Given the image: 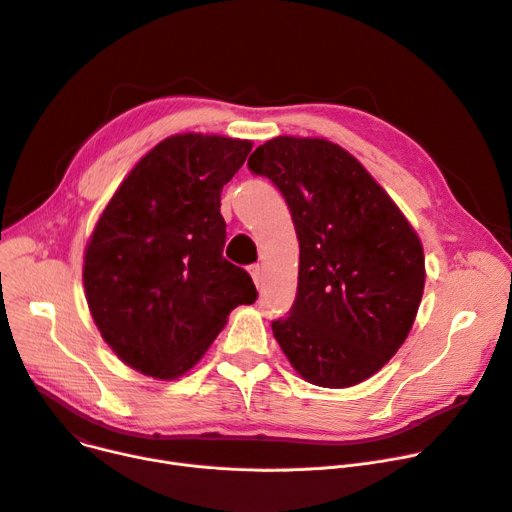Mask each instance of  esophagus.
I'll list each match as a JSON object with an SVG mask.
<instances>
[{
    "mask_svg": "<svg viewBox=\"0 0 512 512\" xmlns=\"http://www.w3.org/2000/svg\"><path fill=\"white\" fill-rule=\"evenodd\" d=\"M249 273H251V277H253L255 286H257V288H261V267H259V265H253V267L249 269Z\"/></svg>",
    "mask_w": 512,
    "mask_h": 512,
    "instance_id": "34e87169",
    "label": "esophagus"
}]
</instances>
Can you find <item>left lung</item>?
Returning <instances> with one entry per match:
<instances>
[{"label":"left lung","instance_id":"left-lung-1","mask_svg":"<svg viewBox=\"0 0 512 512\" xmlns=\"http://www.w3.org/2000/svg\"><path fill=\"white\" fill-rule=\"evenodd\" d=\"M284 194L300 243L298 294L271 329L300 378L351 388L406 341L425 292L416 230L371 173L343 147L275 136L249 157Z\"/></svg>","mask_w":512,"mask_h":512}]
</instances>
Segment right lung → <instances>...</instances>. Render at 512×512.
I'll return each mask as SVG.
<instances>
[{
    "mask_svg": "<svg viewBox=\"0 0 512 512\" xmlns=\"http://www.w3.org/2000/svg\"><path fill=\"white\" fill-rule=\"evenodd\" d=\"M253 141L171 134L138 161L83 253L89 314L114 355L143 376L177 380L204 357L230 310L253 304L251 275L222 257L224 183Z\"/></svg>",
    "mask_w": 512,
    "mask_h": 512,
    "instance_id": "obj_1",
    "label": "right lung"
}]
</instances>
